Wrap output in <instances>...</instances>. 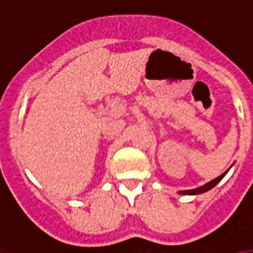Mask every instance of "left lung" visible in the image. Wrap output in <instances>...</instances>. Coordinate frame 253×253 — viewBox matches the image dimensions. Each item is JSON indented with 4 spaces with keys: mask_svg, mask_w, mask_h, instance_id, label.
I'll list each match as a JSON object with an SVG mask.
<instances>
[{
    "mask_svg": "<svg viewBox=\"0 0 253 253\" xmlns=\"http://www.w3.org/2000/svg\"><path fill=\"white\" fill-rule=\"evenodd\" d=\"M228 171V170H227ZM227 171H224V173L222 174V175H219L218 178H215V179H212L211 182H209V183H206V185L201 186V187H198V189H193V190H183V191H179V194H185V195H197V194H202V193H206V191H209V190H211L214 186H216L219 183V182L222 181V178L224 177L227 174Z\"/></svg>",
    "mask_w": 253,
    "mask_h": 253,
    "instance_id": "left-lung-1",
    "label": "left lung"
}]
</instances>
